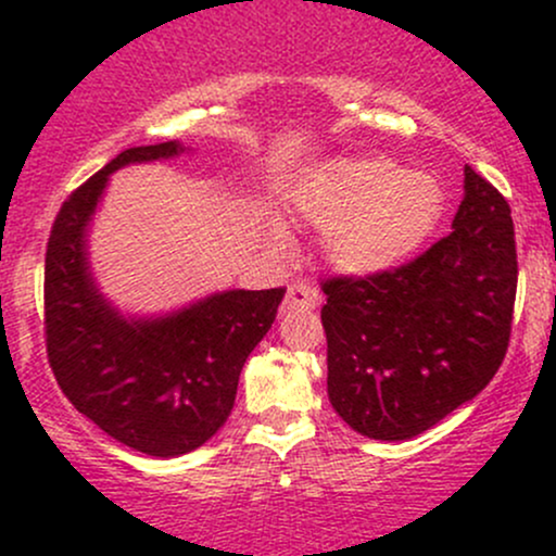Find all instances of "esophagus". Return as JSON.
<instances>
[{
    "label": "esophagus",
    "mask_w": 556,
    "mask_h": 556,
    "mask_svg": "<svg viewBox=\"0 0 556 556\" xmlns=\"http://www.w3.org/2000/svg\"><path fill=\"white\" fill-rule=\"evenodd\" d=\"M318 303H321V295H318V290H314V287H308L303 282H295V285L287 287L282 308L285 311H314Z\"/></svg>",
    "instance_id": "obj_1"
}]
</instances>
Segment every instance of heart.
Wrapping results in <instances>:
<instances>
[{"mask_svg": "<svg viewBox=\"0 0 556 556\" xmlns=\"http://www.w3.org/2000/svg\"><path fill=\"white\" fill-rule=\"evenodd\" d=\"M442 185L381 156H342L295 190L300 219L321 229L327 264L344 277H379L405 264L442 216ZM282 242V229L271 227Z\"/></svg>", "mask_w": 556, "mask_h": 556, "instance_id": "b5f03b06", "label": "heart"}]
</instances>
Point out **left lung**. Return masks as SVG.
<instances>
[{
    "mask_svg": "<svg viewBox=\"0 0 556 556\" xmlns=\"http://www.w3.org/2000/svg\"><path fill=\"white\" fill-rule=\"evenodd\" d=\"M452 232L379 277L324 282L327 392L368 439L429 431L494 379L509 344L518 253L509 206L465 167Z\"/></svg>",
    "mask_w": 556,
    "mask_h": 556,
    "instance_id": "left-lung-1",
    "label": "left lung"
}]
</instances>
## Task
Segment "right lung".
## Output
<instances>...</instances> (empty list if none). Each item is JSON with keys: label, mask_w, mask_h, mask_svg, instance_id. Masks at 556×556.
Instances as JSON below:
<instances>
[{"label": "right lung", "mask_w": 556, "mask_h": 556, "mask_svg": "<svg viewBox=\"0 0 556 556\" xmlns=\"http://www.w3.org/2000/svg\"><path fill=\"white\" fill-rule=\"evenodd\" d=\"M180 140L112 159L62 203L47 245V353L75 410L130 450L180 457L232 413L242 366L285 290H225L159 316H125L96 285L88 229L112 172L185 154Z\"/></svg>", "instance_id": "obj_1"}]
</instances>
